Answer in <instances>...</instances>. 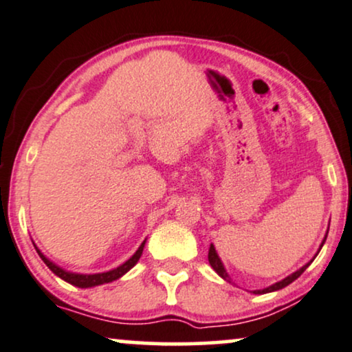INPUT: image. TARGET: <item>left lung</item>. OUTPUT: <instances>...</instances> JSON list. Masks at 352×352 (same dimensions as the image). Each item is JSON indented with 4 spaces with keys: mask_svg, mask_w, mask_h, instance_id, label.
<instances>
[{
    "mask_svg": "<svg viewBox=\"0 0 352 352\" xmlns=\"http://www.w3.org/2000/svg\"><path fill=\"white\" fill-rule=\"evenodd\" d=\"M327 235H329V232H327ZM327 240V238H325ZM325 240H323V243H325ZM323 243H322V246H323ZM322 250V248H320ZM208 257H209V264L212 265V269L217 272V274L220 275V277H222L223 280H227V282H230V278H228V275H227V272H225V269H223V265H222V262H220V259H219V256H217V252H215V248L210 245V248H209V254H208ZM311 265V262H309V264H306L304 267H301V269L299 270H296L294 272V274H292L289 275V277H287V278H283L282 282H278V283H275V285H272V287H269V288H265V289H257V292H254L256 294H262V293H270V292H277V289H282V288H285V287H288L289 283H293L294 280H296L298 277H301V274L304 270L307 269V267Z\"/></svg>",
    "mask_w": 352,
    "mask_h": 352,
    "instance_id": "left-lung-1",
    "label": "left lung"
}]
</instances>
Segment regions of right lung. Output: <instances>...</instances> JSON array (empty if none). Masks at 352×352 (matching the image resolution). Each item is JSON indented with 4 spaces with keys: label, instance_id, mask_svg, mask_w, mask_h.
Segmentation results:
<instances>
[{
    "label": "right lung",
    "instance_id": "obj_1",
    "mask_svg": "<svg viewBox=\"0 0 352 352\" xmlns=\"http://www.w3.org/2000/svg\"><path fill=\"white\" fill-rule=\"evenodd\" d=\"M143 248H144V241L142 243V246L138 248V251L135 252V254L130 257L127 262H124V264L119 265L114 270L104 272V274H95V275H82V274H72V272H65L64 269H60V267L53 264V262H51L50 259H46V257L40 252V250H36V248H35V250H36V252H38V256L41 257V259H43L45 264L50 267V270L53 272V274H56L58 277L65 280L67 283L75 285V287L88 288V287H96V285L114 282V280L120 278L124 274H127V272L138 262L140 256H142V252H143Z\"/></svg>",
    "mask_w": 352,
    "mask_h": 352
}]
</instances>
